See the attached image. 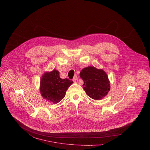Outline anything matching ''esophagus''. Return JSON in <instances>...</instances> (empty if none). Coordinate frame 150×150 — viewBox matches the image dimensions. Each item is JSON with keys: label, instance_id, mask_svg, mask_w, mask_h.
<instances>
[{"label": "esophagus", "instance_id": "obj_1", "mask_svg": "<svg viewBox=\"0 0 150 150\" xmlns=\"http://www.w3.org/2000/svg\"><path fill=\"white\" fill-rule=\"evenodd\" d=\"M77 76H74V78L73 79V81L74 82H76V81H77Z\"/></svg>", "mask_w": 150, "mask_h": 150}]
</instances>
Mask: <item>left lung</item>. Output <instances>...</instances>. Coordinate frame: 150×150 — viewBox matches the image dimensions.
Returning <instances> with one entry per match:
<instances>
[{
    "label": "left lung",
    "mask_w": 150,
    "mask_h": 150,
    "mask_svg": "<svg viewBox=\"0 0 150 150\" xmlns=\"http://www.w3.org/2000/svg\"><path fill=\"white\" fill-rule=\"evenodd\" d=\"M80 76L84 81L83 88L86 95L93 99L100 100L110 89L107 74L102 69L88 66L81 71Z\"/></svg>",
    "instance_id": "1"
}]
</instances>
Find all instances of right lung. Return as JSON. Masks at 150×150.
Returning a JSON list of instances; mask_svg holds the SVG:
<instances>
[{
  "instance_id": "1",
  "label": "right lung",
  "mask_w": 150,
  "mask_h": 150,
  "mask_svg": "<svg viewBox=\"0 0 150 150\" xmlns=\"http://www.w3.org/2000/svg\"><path fill=\"white\" fill-rule=\"evenodd\" d=\"M72 83L71 80L60 78L59 72L54 70L43 74L40 81V92L45 99L57 103L64 98L66 91Z\"/></svg>"
}]
</instances>
